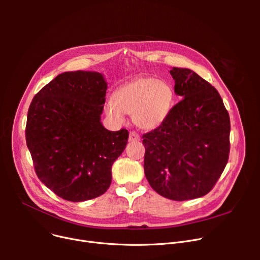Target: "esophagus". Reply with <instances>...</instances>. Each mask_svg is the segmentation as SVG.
I'll return each mask as SVG.
<instances>
[{
  "instance_id": "obj_1",
  "label": "esophagus",
  "mask_w": 260,
  "mask_h": 260,
  "mask_svg": "<svg viewBox=\"0 0 260 260\" xmlns=\"http://www.w3.org/2000/svg\"><path fill=\"white\" fill-rule=\"evenodd\" d=\"M129 141H139L140 140V136L138 133H136L135 131H132L129 133V137H128Z\"/></svg>"
}]
</instances>
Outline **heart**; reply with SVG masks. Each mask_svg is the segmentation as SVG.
Instances as JSON below:
<instances>
[{
    "label": "heart",
    "mask_w": 260,
    "mask_h": 260,
    "mask_svg": "<svg viewBox=\"0 0 260 260\" xmlns=\"http://www.w3.org/2000/svg\"><path fill=\"white\" fill-rule=\"evenodd\" d=\"M174 90L166 82L153 77H139L121 85L105 104L106 115L117 123L125 122V114L144 129L159 126L170 114Z\"/></svg>",
    "instance_id": "1"
}]
</instances>
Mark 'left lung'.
Masks as SVG:
<instances>
[{"label": "left lung", "instance_id": "8db88e82", "mask_svg": "<svg viewBox=\"0 0 260 260\" xmlns=\"http://www.w3.org/2000/svg\"><path fill=\"white\" fill-rule=\"evenodd\" d=\"M182 98L154 131L142 136L144 173L156 192L183 201L207 195L226 166L230 116L219 92L187 68L173 67Z\"/></svg>", "mask_w": 260, "mask_h": 260}]
</instances>
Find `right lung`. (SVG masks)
<instances>
[{
  "label": "right lung",
  "instance_id": "add662e5",
  "mask_svg": "<svg viewBox=\"0 0 260 260\" xmlns=\"http://www.w3.org/2000/svg\"><path fill=\"white\" fill-rule=\"evenodd\" d=\"M107 84L95 72L57 76L31 101L25 137L38 178L73 202L104 194L112 166L124 151L128 131L100 122Z\"/></svg>",
  "mask_w": 260,
  "mask_h": 260
}]
</instances>
